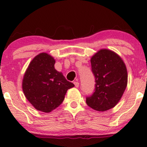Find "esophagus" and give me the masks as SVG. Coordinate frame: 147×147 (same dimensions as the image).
Here are the masks:
<instances>
[{
	"label": "esophagus",
	"mask_w": 147,
	"mask_h": 147,
	"mask_svg": "<svg viewBox=\"0 0 147 147\" xmlns=\"http://www.w3.org/2000/svg\"><path fill=\"white\" fill-rule=\"evenodd\" d=\"M74 84H75V86L76 87H79V82H74Z\"/></svg>",
	"instance_id": "34e87169"
}]
</instances>
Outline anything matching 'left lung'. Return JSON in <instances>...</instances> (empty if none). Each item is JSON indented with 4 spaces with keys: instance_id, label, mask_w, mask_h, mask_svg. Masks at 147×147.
Wrapping results in <instances>:
<instances>
[{
    "instance_id": "left-lung-1",
    "label": "left lung",
    "mask_w": 147,
    "mask_h": 147,
    "mask_svg": "<svg viewBox=\"0 0 147 147\" xmlns=\"http://www.w3.org/2000/svg\"><path fill=\"white\" fill-rule=\"evenodd\" d=\"M95 77V91L86 99L87 105L98 112L112 109L119 102L127 85V70L119 55L101 49L91 57Z\"/></svg>"
}]
</instances>
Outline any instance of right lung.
Instances as JSON below:
<instances>
[{
    "label": "right lung",
    "instance_id": "1",
    "mask_svg": "<svg viewBox=\"0 0 147 147\" xmlns=\"http://www.w3.org/2000/svg\"><path fill=\"white\" fill-rule=\"evenodd\" d=\"M55 60L46 53L35 56L23 76L22 88L26 99L38 111L49 113L58 107L73 83L55 69Z\"/></svg>",
    "mask_w": 147,
    "mask_h": 147
}]
</instances>
